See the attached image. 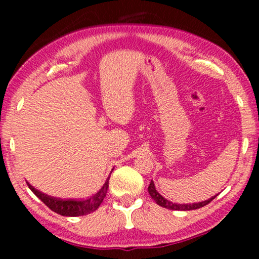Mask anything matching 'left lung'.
<instances>
[{"mask_svg":"<svg viewBox=\"0 0 259 259\" xmlns=\"http://www.w3.org/2000/svg\"><path fill=\"white\" fill-rule=\"evenodd\" d=\"M148 193H150V196L152 197V199H153L155 203L159 205V206L168 208V210H177V211H190V210H197V208L204 207L205 205H207L208 203H211V201L215 198V196H217V194H215V196L211 197L210 199L204 200V201H199V203L177 204V203H173V201H171V200H167V199H166V198L162 197L161 194L158 192L157 189H155V186H154L153 180H151L150 186H148Z\"/></svg>","mask_w":259,"mask_h":259,"instance_id":"8db88e82","label":"left lung"}]
</instances>
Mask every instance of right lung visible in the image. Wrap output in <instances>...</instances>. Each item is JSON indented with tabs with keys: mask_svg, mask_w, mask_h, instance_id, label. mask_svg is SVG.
I'll list each match as a JSON object with an SVG mask.
<instances>
[{
	"mask_svg": "<svg viewBox=\"0 0 259 259\" xmlns=\"http://www.w3.org/2000/svg\"><path fill=\"white\" fill-rule=\"evenodd\" d=\"M108 183L109 178L106 180L104 185L100 190L98 191L94 196L87 199H58V198L47 196L46 193H42L40 191L35 189L30 185L29 183L28 186L33 191V193L36 196L38 199H41L47 206L51 208L52 211L56 212V213L65 215V217H79V215H86L90 214L92 212L97 211L98 207L100 206V204L104 201L106 193L108 190Z\"/></svg>",
	"mask_w": 259,
	"mask_h": 259,
	"instance_id": "right-lung-1",
	"label": "right lung"
}]
</instances>
